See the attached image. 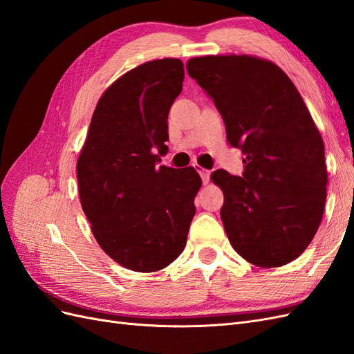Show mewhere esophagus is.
<instances>
[{
	"label": "esophagus",
	"instance_id": "1",
	"mask_svg": "<svg viewBox=\"0 0 354 354\" xmlns=\"http://www.w3.org/2000/svg\"><path fill=\"white\" fill-rule=\"evenodd\" d=\"M196 171L199 173L201 178H202V183H203V185H207V183H208V180H209V171H208V169H205V168L199 167V165H196Z\"/></svg>",
	"mask_w": 354,
	"mask_h": 354
}]
</instances>
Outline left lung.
Wrapping results in <instances>:
<instances>
[{
  "label": "left lung",
  "mask_w": 354,
  "mask_h": 354,
  "mask_svg": "<svg viewBox=\"0 0 354 354\" xmlns=\"http://www.w3.org/2000/svg\"><path fill=\"white\" fill-rule=\"evenodd\" d=\"M186 69L245 153L242 177L211 174L232 246L260 267L291 263L315 238L328 185L325 146L301 95L281 68L251 56L195 57Z\"/></svg>",
  "instance_id": "left-lung-1"
}]
</instances>
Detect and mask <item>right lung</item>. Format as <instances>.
<instances>
[{"instance_id":"right-lung-1","label":"right lung","mask_w":354,"mask_h":354,"mask_svg":"<svg viewBox=\"0 0 354 354\" xmlns=\"http://www.w3.org/2000/svg\"><path fill=\"white\" fill-rule=\"evenodd\" d=\"M178 59L143 63L103 93L77 164L82 209L102 250L134 272H156L183 252L195 196L194 167H158L168 113L183 88Z\"/></svg>"}]
</instances>
